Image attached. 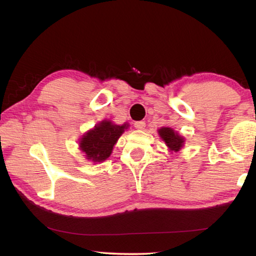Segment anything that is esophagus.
I'll list each match as a JSON object with an SVG mask.
<instances>
[{
    "label": "esophagus",
    "instance_id": "1",
    "mask_svg": "<svg viewBox=\"0 0 256 256\" xmlns=\"http://www.w3.org/2000/svg\"><path fill=\"white\" fill-rule=\"evenodd\" d=\"M134 128L136 130H144L146 128V122L144 120H138V122L134 123Z\"/></svg>",
    "mask_w": 256,
    "mask_h": 256
}]
</instances>
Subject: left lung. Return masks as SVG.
Wrapping results in <instances>:
<instances>
[{
	"instance_id": "1",
	"label": "left lung",
	"mask_w": 256,
	"mask_h": 256,
	"mask_svg": "<svg viewBox=\"0 0 256 256\" xmlns=\"http://www.w3.org/2000/svg\"><path fill=\"white\" fill-rule=\"evenodd\" d=\"M158 134H159L161 140L164 142L169 152L171 153H178L184 146V138L182 136H180V134L174 131V128L168 126H162L158 130Z\"/></svg>"
}]
</instances>
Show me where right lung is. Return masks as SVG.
<instances>
[{"label": "right lung", "mask_w": 256, "mask_h": 256, "mask_svg": "<svg viewBox=\"0 0 256 256\" xmlns=\"http://www.w3.org/2000/svg\"><path fill=\"white\" fill-rule=\"evenodd\" d=\"M128 126V123L118 125L110 120H100L82 134L78 141L80 150L87 160L94 164L103 162L110 156L116 142Z\"/></svg>", "instance_id": "add662e5"}]
</instances>
